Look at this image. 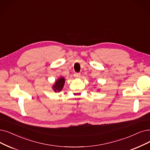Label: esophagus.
<instances>
[{"label": "esophagus", "mask_w": 150, "mask_h": 150, "mask_svg": "<svg viewBox=\"0 0 150 150\" xmlns=\"http://www.w3.org/2000/svg\"><path fill=\"white\" fill-rule=\"evenodd\" d=\"M74 76L75 77H80L81 76V73H75L74 74Z\"/></svg>", "instance_id": "obj_1"}]
</instances>
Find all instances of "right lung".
I'll return each mask as SVG.
<instances>
[{"label":"right lung","instance_id":"right-lung-1","mask_svg":"<svg viewBox=\"0 0 150 150\" xmlns=\"http://www.w3.org/2000/svg\"><path fill=\"white\" fill-rule=\"evenodd\" d=\"M64 79L63 78V77H61V78H59V79H58L55 83V85L53 86V88L54 89L55 92H59L62 91V89L63 88V86H64Z\"/></svg>","mask_w":150,"mask_h":150}]
</instances>
